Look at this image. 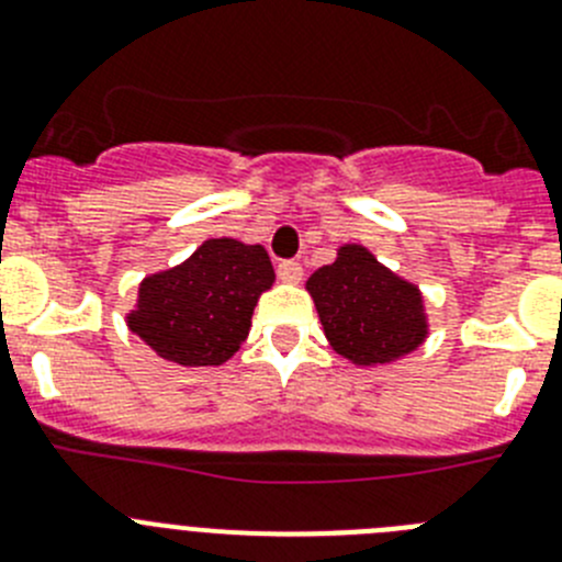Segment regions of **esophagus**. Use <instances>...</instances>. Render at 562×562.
Wrapping results in <instances>:
<instances>
[{
  "mask_svg": "<svg viewBox=\"0 0 562 562\" xmlns=\"http://www.w3.org/2000/svg\"><path fill=\"white\" fill-rule=\"evenodd\" d=\"M278 278L284 281V284H297L303 278V267L297 261H281L278 265Z\"/></svg>",
  "mask_w": 562,
  "mask_h": 562,
  "instance_id": "34e87169",
  "label": "esophagus"
}]
</instances>
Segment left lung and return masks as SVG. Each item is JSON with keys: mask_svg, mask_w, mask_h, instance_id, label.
Here are the masks:
<instances>
[{"mask_svg": "<svg viewBox=\"0 0 562 562\" xmlns=\"http://www.w3.org/2000/svg\"><path fill=\"white\" fill-rule=\"evenodd\" d=\"M306 290L331 348L353 364H387L426 339L418 286L379 265L368 247H339L337 261L312 272Z\"/></svg>", "mask_w": 562, "mask_h": 562, "instance_id": "obj_1", "label": "left lung"}]
</instances>
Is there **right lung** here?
<instances>
[{
  "label": "right lung",
  "mask_w": 562,
  "mask_h": 562,
  "mask_svg": "<svg viewBox=\"0 0 562 562\" xmlns=\"http://www.w3.org/2000/svg\"><path fill=\"white\" fill-rule=\"evenodd\" d=\"M272 281L261 245L209 239L183 265L144 278L127 326L169 362L223 364L245 342L259 295Z\"/></svg>",
  "instance_id": "obj_1"
}]
</instances>
